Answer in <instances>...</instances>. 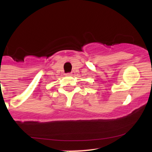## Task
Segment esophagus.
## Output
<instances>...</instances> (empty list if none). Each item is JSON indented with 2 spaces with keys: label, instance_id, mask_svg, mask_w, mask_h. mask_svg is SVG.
Listing matches in <instances>:
<instances>
[{
  "label": "esophagus",
  "instance_id": "34e87169",
  "mask_svg": "<svg viewBox=\"0 0 152 152\" xmlns=\"http://www.w3.org/2000/svg\"><path fill=\"white\" fill-rule=\"evenodd\" d=\"M65 75H66L67 76H70L72 74H71V73H66V74H65Z\"/></svg>",
  "mask_w": 152,
  "mask_h": 152
}]
</instances>
